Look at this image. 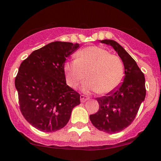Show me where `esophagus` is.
<instances>
[{
    "mask_svg": "<svg viewBox=\"0 0 161 161\" xmlns=\"http://www.w3.org/2000/svg\"><path fill=\"white\" fill-rule=\"evenodd\" d=\"M88 99H89V97L86 96V95H80V101H81V102H86Z\"/></svg>",
    "mask_w": 161,
    "mask_h": 161,
    "instance_id": "34e87169",
    "label": "esophagus"
}]
</instances>
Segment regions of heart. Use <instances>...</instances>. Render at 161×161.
Listing matches in <instances>:
<instances>
[{
	"label": "heart",
	"mask_w": 161,
	"mask_h": 161,
	"mask_svg": "<svg viewBox=\"0 0 161 161\" xmlns=\"http://www.w3.org/2000/svg\"><path fill=\"white\" fill-rule=\"evenodd\" d=\"M76 59L66 62L64 72L67 83L71 87L76 86L86 77L85 91L98 92L105 95L117 89L123 80L125 68L119 56L112 55L102 47L93 46L81 49L75 54Z\"/></svg>",
	"instance_id": "b5f03b06"
}]
</instances>
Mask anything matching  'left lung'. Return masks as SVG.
<instances>
[{"instance_id": "left-lung-1", "label": "left lung", "mask_w": 161, "mask_h": 161, "mask_svg": "<svg viewBox=\"0 0 161 161\" xmlns=\"http://www.w3.org/2000/svg\"><path fill=\"white\" fill-rule=\"evenodd\" d=\"M111 46L123 62L125 76L117 89L99 98L98 112L90 114L91 122L97 129L108 134L120 132L129 126L136 117L146 95L145 78L135 59L112 40H99Z\"/></svg>"}]
</instances>
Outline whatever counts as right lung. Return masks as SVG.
Returning <instances> with one entry per match:
<instances>
[{
	"label": "right lung",
	"instance_id": "right-lung-1",
	"mask_svg": "<svg viewBox=\"0 0 161 161\" xmlns=\"http://www.w3.org/2000/svg\"><path fill=\"white\" fill-rule=\"evenodd\" d=\"M79 43L56 41L33 51L15 79L21 113L32 126L54 132L66 125L80 95L66 84L64 64Z\"/></svg>",
	"mask_w": 161,
	"mask_h": 161
}]
</instances>
